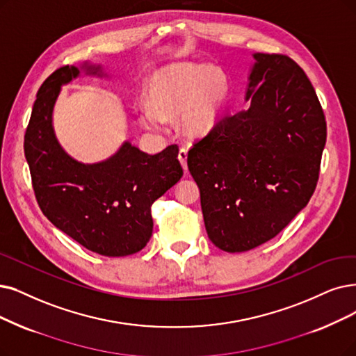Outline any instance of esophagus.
<instances>
[{
    "mask_svg": "<svg viewBox=\"0 0 356 356\" xmlns=\"http://www.w3.org/2000/svg\"><path fill=\"white\" fill-rule=\"evenodd\" d=\"M178 159H179V162H181V165H182V169L186 170V172H187V170H188V166H187V149H186V147L179 149Z\"/></svg>",
    "mask_w": 356,
    "mask_h": 356,
    "instance_id": "esophagus-1",
    "label": "esophagus"
}]
</instances>
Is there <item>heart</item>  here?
I'll return each instance as SVG.
<instances>
[{
    "label": "heart",
    "instance_id": "obj_1",
    "mask_svg": "<svg viewBox=\"0 0 356 356\" xmlns=\"http://www.w3.org/2000/svg\"><path fill=\"white\" fill-rule=\"evenodd\" d=\"M150 105L141 106L138 120L159 131L166 118L177 115L188 136H204L218 125L231 95V80L218 65L174 63L154 71L147 86Z\"/></svg>",
    "mask_w": 356,
    "mask_h": 356
}]
</instances>
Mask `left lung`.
<instances>
[{
	"label": "left lung",
	"instance_id": "left-lung-1",
	"mask_svg": "<svg viewBox=\"0 0 356 356\" xmlns=\"http://www.w3.org/2000/svg\"><path fill=\"white\" fill-rule=\"evenodd\" d=\"M245 101L188 152L210 241L243 252L275 238L309 202L325 146L314 88L286 55L252 54Z\"/></svg>",
	"mask_w": 356,
	"mask_h": 356
}]
</instances>
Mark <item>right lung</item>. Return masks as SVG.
Wrapping results in <instances>:
<instances>
[{
    "label": "right lung",
    "mask_w": 356,
    "mask_h": 356,
    "mask_svg": "<svg viewBox=\"0 0 356 356\" xmlns=\"http://www.w3.org/2000/svg\"><path fill=\"white\" fill-rule=\"evenodd\" d=\"M111 79L101 64L61 67L42 83L24 134V156L42 213L84 248L106 257L143 250L153 232L150 207L182 177L178 147L149 154L129 140L109 158L83 163L60 145L54 108L80 74Z\"/></svg>",
    "instance_id": "add662e5"
}]
</instances>
